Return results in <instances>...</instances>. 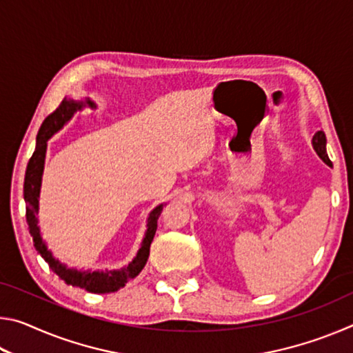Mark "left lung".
<instances>
[{
    "label": "left lung",
    "instance_id": "1",
    "mask_svg": "<svg viewBox=\"0 0 353 353\" xmlns=\"http://www.w3.org/2000/svg\"><path fill=\"white\" fill-rule=\"evenodd\" d=\"M312 145H313V149L316 151V154H318L319 157H321L322 162H324V163L328 165V166H332V162H330V159H328L327 149H325V146H327V139H325L324 130H316V134L313 135Z\"/></svg>",
    "mask_w": 353,
    "mask_h": 353
}]
</instances>
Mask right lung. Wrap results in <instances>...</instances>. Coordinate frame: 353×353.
Instances as JSON below:
<instances>
[{
  "mask_svg": "<svg viewBox=\"0 0 353 353\" xmlns=\"http://www.w3.org/2000/svg\"><path fill=\"white\" fill-rule=\"evenodd\" d=\"M83 107L97 109V104H94L90 98H85L83 101L65 98L61 105H59L50 117H46L45 121L41 123L37 134V140H35L37 141L35 143V151L31 160H29L25 174V188H23V193H25L26 202V223L29 227V234L32 236L35 250H37L41 255V259L50 265L52 272L57 274L67 285L77 286V288H82L88 292H94V294H105V292H115L119 288H123L130 279L139 276L143 268H145L149 256V248H151L155 230H157V219L160 216V213H162L165 204L157 205L148 214L146 232L145 236H143L139 252H137L132 261H130L128 266L121 268V270L81 271L76 270V268H70L68 265H65V263L57 260L56 256L52 255L51 250L48 249L46 243L43 241V238H41L37 219L41 176H43L45 170L48 140H50L54 134H57L59 130L74 117V113L82 110Z\"/></svg>",
  "mask_w": 353,
  "mask_h": 353,
  "instance_id": "right-lung-1",
  "label": "right lung"
}]
</instances>
